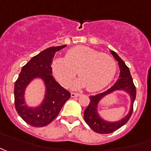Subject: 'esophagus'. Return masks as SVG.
<instances>
[{
  "mask_svg": "<svg viewBox=\"0 0 151 151\" xmlns=\"http://www.w3.org/2000/svg\"><path fill=\"white\" fill-rule=\"evenodd\" d=\"M70 96L72 97V98H75V97H79V96H81V94H79V93H74V92H72V93L70 94Z\"/></svg>",
  "mask_w": 151,
  "mask_h": 151,
  "instance_id": "obj_1",
  "label": "esophagus"
}]
</instances>
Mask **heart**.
I'll return each mask as SVG.
<instances>
[{
    "instance_id": "1",
    "label": "heart",
    "mask_w": 151,
    "mask_h": 151,
    "mask_svg": "<svg viewBox=\"0 0 151 151\" xmlns=\"http://www.w3.org/2000/svg\"><path fill=\"white\" fill-rule=\"evenodd\" d=\"M116 69V61L110 55L84 45L68 50L65 58H56L51 64L52 73L63 86H68L77 71L81 79L72 84V87L86 86L90 91L108 86L115 77Z\"/></svg>"
}]
</instances>
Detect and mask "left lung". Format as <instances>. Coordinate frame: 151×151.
I'll return each mask as SVG.
<instances>
[{
  "instance_id": "1",
  "label": "left lung",
  "mask_w": 151,
  "mask_h": 151,
  "mask_svg": "<svg viewBox=\"0 0 151 151\" xmlns=\"http://www.w3.org/2000/svg\"><path fill=\"white\" fill-rule=\"evenodd\" d=\"M111 53L114 56V58L118 61V65L120 67V76L114 86H112L106 91L97 94L96 96H90V103L87 108L84 111V119L87 123L90 128L95 132L99 134H109L112 133L116 130L120 129L121 126L127 123L133 111V104H134L135 96H136V90L134 86L133 80L130 75V70L127 67L125 62L122 60L118 55L115 51L111 50ZM116 90H124L129 94L132 100L131 110L129 113L124 118L118 122H110L102 119L98 113V105L99 101L104 97Z\"/></svg>"
}]
</instances>
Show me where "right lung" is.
<instances>
[{"instance_id":"right-lung-1","label":"right lung","mask_w":151,"mask_h":151,"mask_svg":"<svg viewBox=\"0 0 151 151\" xmlns=\"http://www.w3.org/2000/svg\"><path fill=\"white\" fill-rule=\"evenodd\" d=\"M66 45L53 46L44 50L32 57L22 67L15 83L14 96L17 113L27 124L34 127L49 125L58 116L64 104L70 97V93L64 89L52 76L51 64L56 51ZM40 78L45 84L46 93L43 101L36 107H29L24 101V91L32 79Z\"/></svg>"}]
</instances>
